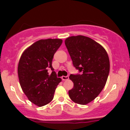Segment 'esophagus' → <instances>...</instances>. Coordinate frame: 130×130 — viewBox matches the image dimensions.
<instances>
[{"instance_id": "34e87169", "label": "esophagus", "mask_w": 130, "mask_h": 130, "mask_svg": "<svg viewBox=\"0 0 130 130\" xmlns=\"http://www.w3.org/2000/svg\"><path fill=\"white\" fill-rule=\"evenodd\" d=\"M69 78V76H62V77H61V79H62L63 80H68Z\"/></svg>"}]
</instances>
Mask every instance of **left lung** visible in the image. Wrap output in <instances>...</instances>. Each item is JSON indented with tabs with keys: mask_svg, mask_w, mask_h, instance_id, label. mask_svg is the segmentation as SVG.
<instances>
[{
	"mask_svg": "<svg viewBox=\"0 0 130 130\" xmlns=\"http://www.w3.org/2000/svg\"><path fill=\"white\" fill-rule=\"evenodd\" d=\"M65 44L73 66L82 74L69 77L73 87L69 91L70 99L86 105L98 96L105 86L109 73V59L106 50L87 36H70Z\"/></svg>",
	"mask_w": 130,
	"mask_h": 130,
	"instance_id": "1",
	"label": "left lung"
}]
</instances>
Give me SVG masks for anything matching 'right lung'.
<instances>
[{"mask_svg":"<svg viewBox=\"0 0 130 130\" xmlns=\"http://www.w3.org/2000/svg\"><path fill=\"white\" fill-rule=\"evenodd\" d=\"M62 41L61 39L38 41L25 50L19 60L18 72L21 87L29 100L40 107L53 100L61 81L53 71L52 60ZM49 68L52 70L50 75Z\"/></svg>","mask_w":130,"mask_h":130,"instance_id":"right-lung-1","label":"right lung"}]
</instances>
